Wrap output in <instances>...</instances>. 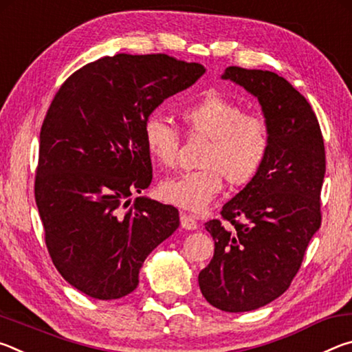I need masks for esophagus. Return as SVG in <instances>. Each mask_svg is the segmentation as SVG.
<instances>
[{"label":"esophagus","mask_w":352,"mask_h":352,"mask_svg":"<svg viewBox=\"0 0 352 352\" xmlns=\"http://www.w3.org/2000/svg\"><path fill=\"white\" fill-rule=\"evenodd\" d=\"M180 220H182V226L184 230H197L199 228V223H197V220H195L192 216H186V214H182V217H180Z\"/></svg>","instance_id":"34e87169"}]
</instances>
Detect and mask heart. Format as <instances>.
<instances>
[{"mask_svg":"<svg viewBox=\"0 0 352 352\" xmlns=\"http://www.w3.org/2000/svg\"><path fill=\"white\" fill-rule=\"evenodd\" d=\"M180 116L189 135L208 140L199 163L201 169L163 180L158 194L170 205L201 212L222 190L223 178L233 188L253 182L269 152V130L264 121L219 94L183 107ZM142 138L158 164L169 168L175 163L180 135L168 119L158 113L148 116Z\"/></svg>","mask_w":352,"mask_h":352,"instance_id":"heart-1","label":"heart"}]
</instances>
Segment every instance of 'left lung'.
I'll return each mask as SVG.
<instances>
[{"mask_svg": "<svg viewBox=\"0 0 352 352\" xmlns=\"http://www.w3.org/2000/svg\"><path fill=\"white\" fill-rule=\"evenodd\" d=\"M258 99L269 130V152L258 175L226 201L225 228L210 220L214 256L200 272L205 300L225 312H248L289 289L321 223L326 172L318 119L306 98L272 71L228 67L220 76ZM242 218L245 224L235 222Z\"/></svg>", "mask_w": 352, "mask_h": 352, "instance_id": "left-lung-1", "label": "left lung"}]
</instances>
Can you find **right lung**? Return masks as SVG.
Here are the masks:
<instances>
[{
  "instance_id": "add662e5",
  "label": "right lung",
  "mask_w": 352,
  "mask_h": 352,
  "mask_svg": "<svg viewBox=\"0 0 352 352\" xmlns=\"http://www.w3.org/2000/svg\"><path fill=\"white\" fill-rule=\"evenodd\" d=\"M205 71L166 54H116L57 91L40 132L35 201L56 269L82 294L129 295L147 256L180 225L172 205L144 195L129 205L152 182L146 119Z\"/></svg>"
}]
</instances>
